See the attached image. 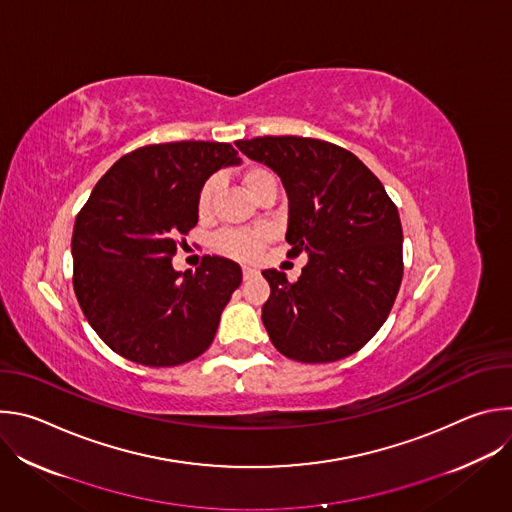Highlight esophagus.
<instances>
[{
	"instance_id": "1",
	"label": "esophagus",
	"mask_w": 512,
	"mask_h": 512,
	"mask_svg": "<svg viewBox=\"0 0 512 512\" xmlns=\"http://www.w3.org/2000/svg\"><path fill=\"white\" fill-rule=\"evenodd\" d=\"M257 275H259L257 269H253V267H243V277H245V279H253V277H257Z\"/></svg>"
}]
</instances>
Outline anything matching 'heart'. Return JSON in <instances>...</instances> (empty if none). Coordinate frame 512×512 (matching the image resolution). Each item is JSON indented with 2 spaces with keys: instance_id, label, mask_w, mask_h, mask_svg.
Wrapping results in <instances>:
<instances>
[{
  "instance_id": "1",
  "label": "heart",
  "mask_w": 512,
  "mask_h": 512,
  "mask_svg": "<svg viewBox=\"0 0 512 512\" xmlns=\"http://www.w3.org/2000/svg\"><path fill=\"white\" fill-rule=\"evenodd\" d=\"M241 182L255 200L259 196H263L267 190H277L275 174L269 168L257 166V164L247 166L241 172ZM218 194H221V182H218V178H208L200 186L198 198H196V208H198L200 216H210L214 212ZM269 239H271V233L267 229L223 231L216 237V249L229 257H235L241 261H251V259L259 257V253L265 249Z\"/></svg>"
}]
</instances>
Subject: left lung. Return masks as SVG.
Wrapping results in <instances>:
<instances>
[{
	"instance_id": "left-lung-1",
	"label": "left lung",
	"mask_w": 512,
	"mask_h": 512,
	"mask_svg": "<svg viewBox=\"0 0 512 512\" xmlns=\"http://www.w3.org/2000/svg\"><path fill=\"white\" fill-rule=\"evenodd\" d=\"M269 166L289 200L285 241L308 255L296 281L265 269L271 296L263 326L273 346L300 362L354 354L385 324L403 277V231L381 180L330 141L265 135L237 141Z\"/></svg>"
}]
</instances>
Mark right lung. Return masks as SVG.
Masks as SVG:
<instances>
[{
  "label": "right lung",
  "instance_id": "obj_1",
  "mask_svg": "<svg viewBox=\"0 0 512 512\" xmlns=\"http://www.w3.org/2000/svg\"><path fill=\"white\" fill-rule=\"evenodd\" d=\"M237 164L231 143H154L125 154L93 188L72 231V285L113 352L176 367L212 344L241 267L206 255L194 273H180L172 257L198 223L200 186Z\"/></svg>",
  "mask_w": 512,
  "mask_h": 512
}]
</instances>
